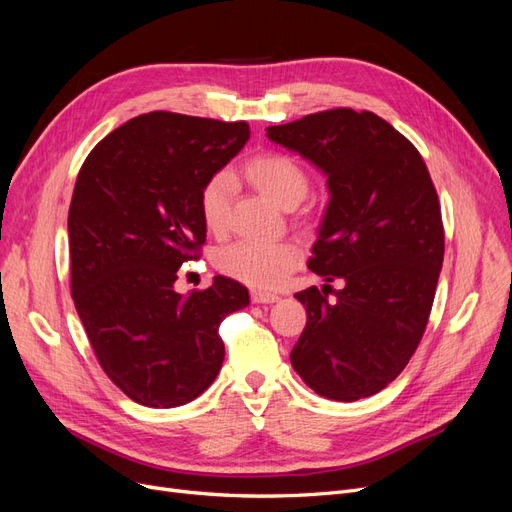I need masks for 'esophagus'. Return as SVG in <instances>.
<instances>
[{
  "instance_id": "1",
  "label": "esophagus",
  "mask_w": 512,
  "mask_h": 512,
  "mask_svg": "<svg viewBox=\"0 0 512 512\" xmlns=\"http://www.w3.org/2000/svg\"><path fill=\"white\" fill-rule=\"evenodd\" d=\"M277 299V294L275 292H265V290H252V301L254 303H275Z\"/></svg>"
}]
</instances>
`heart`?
<instances>
[{
    "mask_svg": "<svg viewBox=\"0 0 512 512\" xmlns=\"http://www.w3.org/2000/svg\"><path fill=\"white\" fill-rule=\"evenodd\" d=\"M250 185L284 209L297 207L309 192V177L288 153L262 151L241 166ZM198 211L211 232H222L230 220V179L209 177L198 192ZM301 252L290 241H235L215 252V267L254 288H275L299 267Z\"/></svg>",
    "mask_w": 512,
    "mask_h": 512,
    "instance_id": "b5f03b06",
    "label": "heart"
}]
</instances>
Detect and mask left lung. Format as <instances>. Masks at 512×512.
<instances>
[{
    "mask_svg": "<svg viewBox=\"0 0 512 512\" xmlns=\"http://www.w3.org/2000/svg\"><path fill=\"white\" fill-rule=\"evenodd\" d=\"M267 136L327 173L331 203L307 267L346 282L294 294L307 324L292 367L327 399L376 395L404 371L429 322L444 260L436 185L418 149L371 111L329 108Z\"/></svg>",
    "mask_w": 512,
    "mask_h": 512,
    "instance_id": "left-lung-1",
    "label": "left lung"
}]
</instances>
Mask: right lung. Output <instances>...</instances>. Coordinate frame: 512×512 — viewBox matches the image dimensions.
<instances>
[{
  "label": "right lung",
  "mask_w": 512,
  "mask_h": 512,
  "mask_svg": "<svg viewBox=\"0 0 512 512\" xmlns=\"http://www.w3.org/2000/svg\"><path fill=\"white\" fill-rule=\"evenodd\" d=\"M247 138L245 121L153 111L104 136L76 177L70 292L104 374L136 404L175 408L203 393L224 361L220 322L250 303L224 275L173 288L205 245L198 192Z\"/></svg>",
  "instance_id": "add662e5"
}]
</instances>
